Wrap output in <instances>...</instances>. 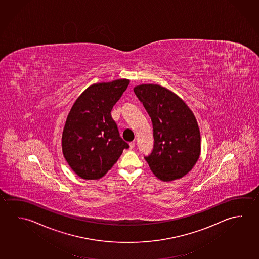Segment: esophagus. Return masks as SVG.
Wrapping results in <instances>:
<instances>
[{"instance_id": "1", "label": "esophagus", "mask_w": 259, "mask_h": 259, "mask_svg": "<svg viewBox=\"0 0 259 259\" xmlns=\"http://www.w3.org/2000/svg\"><path fill=\"white\" fill-rule=\"evenodd\" d=\"M129 146H130V149H134L135 146H136V143H135V142H131V143L129 144Z\"/></svg>"}]
</instances>
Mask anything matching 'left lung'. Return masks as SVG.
I'll return each mask as SVG.
<instances>
[{
	"instance_id": "1",
	"label": "left lung",
	"mask_w": 259,
	"mask_h": 259,
	"mask_svg": "<svg viewBox=\"0 0 259 259\" xmlns=\"http://www.w3.org/2000/svg\"><path fill=\"white\" fill-rule=\"evenodd\" d=\"M134 91L149 114L154 130V149L145 156L162 181L179 179L190 172L199 158L201 137L195 115L186 103L158 84H141Z\"/></svg>"
}]
</instances>
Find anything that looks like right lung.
Returning <instances> with one entry per match:
<instances>
[{
	"mask_svg": "<svg viewBox=\"0 0 259 259\" xmlns=\"http://www.w3.org/2000/svg\"><path fill=\"white\" fill-rule=\"evenodd\" d=\"M129 82L119 79L93 84L82 92L69 113L62 136L63 154L82 179L104 177L129 147L111 115Z\"/></svg>",
	"mask_w": 259,
	"mask_h": 259,
	"instance_id": "add662e5",
	"label": "right lung"
}]
</instances>
